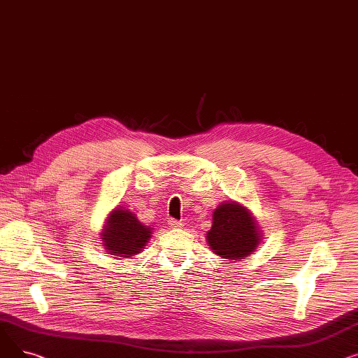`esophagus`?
Returning a JSON list of instances; mask_svg holds the SVG:
<instances>
[{"mask_svg": "<svg viewBox=\"0 0 358 358\" xmlns=\"http://www.w3.org/2000/svg\"><path fill=\"white\" fill-rule=\"evenodd\" d=\"M168 224H169V228H173V229H180V228H182V223H181L180 220H177V219H169V220H168Z\"/></svg>", "mask_w": 358, "mask_h": 358, "instance_id": "1", "label": "esophagus"}]
</instances>
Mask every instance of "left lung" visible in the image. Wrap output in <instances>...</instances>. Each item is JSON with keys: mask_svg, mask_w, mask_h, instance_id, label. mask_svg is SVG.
I'll return each instance as SVG.
<instances>
[{"mask_svg": "<svg viewBox=\"0 0 358 358\" xmlns=\"http://www.w3.org/2000/svg\"><path fill=\"white\" fill-rule=\"evenodd\" d=\"M255 223L239 203H223L213 213L208 242L212 251L222 258L239 259L250 255L258 245Z\"/></svg>", "mask_w": 358, "mask_h": 358, "instance_id": "obj_1", "label": "left lung"}]
</instances>
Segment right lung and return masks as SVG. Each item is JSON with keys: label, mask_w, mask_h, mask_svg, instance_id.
Wrapping results in <instances>:
<instances>
[{"label": "right lung", "mask_w": 358, "mask_h": 358, "mask_svg": "<svg viewBox=\"0 0 358 358\" xmlns=\"http://www.w3.org/2000/svg\"><path fill=\"white\" fill-rule=\"evenodd\" d=\"M150 238V229L129 210H115L110 215L103 243L111 255L130 257L142 251Z\"/></svg>", "instance_id": "obj_1"}]
</instances>
